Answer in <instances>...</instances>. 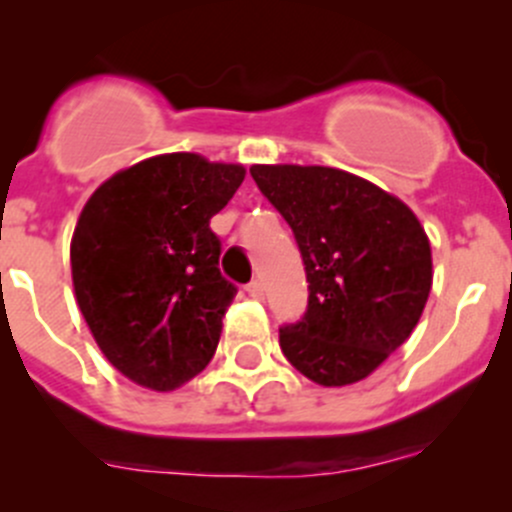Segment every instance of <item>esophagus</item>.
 <instances>
[{
	"mask_svg": "<svg viewBox=\"0 0 512 512\" xmlns=\"http://www.w3.org/2000/svg\"><path fill=\"white\" fill-rule=\"evenodd\" d=\"M247 294H250L252 299H265V287H262L260 280H255L247 285Z\"/></svg>",
	"mask_w": 512,
	"mask_h": 512,
	"instance_id": "34e87169",
	"label": "esophagus"
}]
</instances>
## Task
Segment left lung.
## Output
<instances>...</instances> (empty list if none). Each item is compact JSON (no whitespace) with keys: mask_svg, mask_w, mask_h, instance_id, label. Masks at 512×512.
<instances>
[{"mask_svg":"<svg viewBox=\"0 0 512 512\" xmlns=\"http://www.w3.org/2000/svg\"><path fill=\"white\" fill-rule=\"evenodd\" d=\"M292 227L307 312L280 329L289 364L322 386L366 379L411 337L433 282L431 245L409 205L324 165H252Z\"/></svg>","mask_w":512,"mask_h":512,"instance_id":"left-lung-1","label":"left lung"}]
</instances>
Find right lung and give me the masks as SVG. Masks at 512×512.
<instances>
[{"instance_id": "obj_1", "label": "right lung", "mask_w": 512, "mask_h": 512, "mask_svg": "<svg viewBox=\"0 0 512 512\" xmlns=\"http://www.w3.org/2000/svg\"><path fill=\"white\" fill-rule=\"evenodd\" d=\"M245 180L198 153L141 160L98 185L71 237L76 302L103 356L138 386L178 389L208 366L237 287L210 218Z\"/></svg>"}]
</instances>
